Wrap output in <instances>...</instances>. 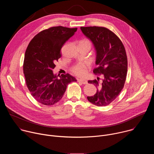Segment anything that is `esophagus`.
Instances as JSON below:
<instances>
[{
  "instance_id": "34e87169",
  "label": "esophagus",
  "mask_w": 154,
  "mask_h": 154,
  "mask_svg": "<svg viewBox=\"0 0 154 154\" xmlns=\"http://www.w3.org/2000/svg\"><path fill=\"white\" fill-rule=\"evenodd\" d=\"M78 82H81L82 83L84 84V85H86L88 84V81L85 79H78Z\"/></svg>"
}]
</instances>
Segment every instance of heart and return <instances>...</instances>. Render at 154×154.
<instances>
[{"mask_svg": "<svg viewBox=\"0 0 154 154\" xmlns=\"http://www.w3.org/2000/svg\"><path fill=\"white\" fill-rule=\"evenodd\" d=\"M90 68V64L87 63H79L74 65L72 71L77 76H85Z\"/></svg>", "mask_w": 154, "mask_h": 154, "instance_id": "heart-1", "label": "heart"}]
</instances>
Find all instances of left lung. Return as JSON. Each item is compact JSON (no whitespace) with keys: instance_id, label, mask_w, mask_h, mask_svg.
I'll list each match as a JSON object with an SVG mask.
<instances>
[{"instance_id":"obj_1","label":"left lung","mask_w":154,"mask_h":154,"mask_svg":"<svg viewBox=\"0 0 154 154\" xmlns=\"http://www.w3.org/2000/svg\"><path fill=\"white\" fill-rule=\"evenodd\" d=\"M84 35L90 39L96 50V74H103L99 83L97 80L88 83L97 88L96 93L87 99L93 104L103 106L112 102L122 91L127 72V58L120 39L112 31L102 27H81Z\"/></svg>"}]
</instances>
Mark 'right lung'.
<instances>
[{"label": "right lung", "mask_w": 154, "mask_h": 154, "mask_svg": "<svg viewBox=\"0 0 154 154\" xmlns=\"http://www.w3.org/2000/svg\"><path fill=\"white\" fill-rule=\"evenodd\" d=\"M77 28L53 27L42 30L31 40L26 49L23 71L26 82L32 96L40 103L52 105L63 97L68 85L76 82L69 74H54L55 62L61 57L64 44Z\"/></svg>", "instance_id": "right-lung-1"}]
</instances>
